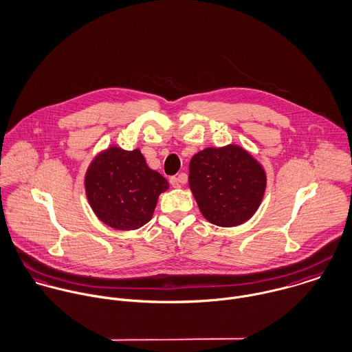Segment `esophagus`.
Returning a JSON list of instances; mask_svg holds the SVG:
<instances>
[{"mask_svg": "<svg viewBox=\"0 0 352 352\" xmlns=\"http://www.w3.org/2000/svg\"><path fill=\"white\" fill-rule=\"evenodd\" d=\"M169 183H170V186L173 187V188H180V186H182V176H172L170 179H169Z\"/></svg>", "mask_w": 352, "mask_h": 352, "instance_id": "esophagus-1", "label": "esophagus"}]
</instances>
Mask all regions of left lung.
<instances>
[{
  "label": "left lung",
  "mask_w": 352,
  "mask_h": 352,
  "mask_svg": "<svg viewBox=\"0 0 352 352\" xmlns=\"http://www.w3.org/2000/svg\"><path fill=\"white\" fill-rule=\"evenodd\" d=\"M190 188L203 217L218 226H237L256 212L265 191V173L247 151L207 148L190 162Z\"/></svg>",
  "instance_id": "1"
}]
</instances>
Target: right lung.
Returning <instances> with one entry per match:
<instances>
[{"instance_id":"add662e5","label":"right lung","mask_w":352,"mask_h":352,"mask_svg":"<svg viewBox=\"0 0 352 352\" xmlns=\"http://www.w3.org/2000/svg\"><path fill=\"white\" fill-rule=\"evenodd\" d=\"M168 188L166 179L148 166L138 149L109 148L92 161L85 176L92 210L118 230H134L148 223L158 195Z\"/></svg>"}]
</instances>
